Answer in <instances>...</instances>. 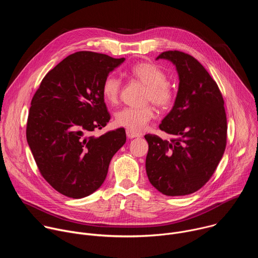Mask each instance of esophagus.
<instances>
[{"instance_id": "obj_1", "label": "esophagus", "mask_w": 258, "mask_h": 258, "mask_svg": "<svg viewBox=\"0 0 258 258\" xmlns=\"http://www.w3.org/2000/svg\"><path fill=\"white\" fill-rule=\"evenodd\" d=\"M125 133H126V136H127L128 139H134V138H140L141 137L140 134H138L136 132H133L131 130H126Z\"/></svg>"}]
</instances>
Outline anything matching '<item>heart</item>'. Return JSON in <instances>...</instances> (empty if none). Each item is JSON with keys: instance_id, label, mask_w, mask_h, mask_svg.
I'll return each instance as SVG.
<instances>
[{"instance_id": "1", "label": "heart", "mask_w": 258, "mask_h": 258, "mask_svg": "<svg viewBox=\"0 0 258 258\" xmlns=\"http://www.w3.org/2000/svg\"><path fill=\"white\" fill-rule=\"evenodd\" d=\"M131 76L147 86L144 101L152 102L159 109H166L173 101V90L166 81L165 73L155 64L141 62L130 69ZM121 82L113 75L107 76L102 84V95L109 104L118 101ZM155 117V109L147 104L142 107H125L115 114V123L133 132L143 131Z\"/></svg>"}]
</instances>
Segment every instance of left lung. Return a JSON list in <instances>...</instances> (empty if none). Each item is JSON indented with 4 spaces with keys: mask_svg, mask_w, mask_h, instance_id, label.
I'll list each match as a JSON object with an SVG mask.
<instances>
[{
    "mask_svg": "<svg viewBox=\"0 0 258 258\" xmlns=\"http://www.w3.org/2000/svg\"><path fill=\"white\" fill-rule=\"evenodd\" d=\"M156 59L172 62L178 91L159 128L174 139L146 135V171L152 186L166 196H185L201 189L214 173L227 145L224 98L207 70L193 56L166 51Z\"/></svg>",
    "mask_w": 258,
    "mask_h": 258,
    "instance_id": "1",
    "label": "left lung"
}]
</instances>
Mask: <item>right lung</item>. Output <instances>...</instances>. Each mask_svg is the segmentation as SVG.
<instances>
[{
    "label": "right lung",
    "mask_w": 258,
    "mask_h": 258,
    "mask_svg": "<svg viewBox=\"0 0 258 258\" xmlns=\"http://www.w3.org/2000/svg\"><path fill=\"white\" fill-rule=\"evenodd\" d=\"M124 60L89 51L71 54L47 73L32 97L27 143L43 177L64 196L80 199L98 190L126 141L122 127L92 135L110 120L103 81Z\"/></svg>",
    "instance_id": "add662e5"
}]
</instances>
